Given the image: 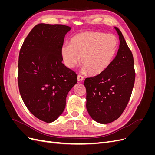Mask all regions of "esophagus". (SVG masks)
<instances>
[{"label":"esophagus","mask_w":155,"mask_h":155,"mask_svg":"<svg viewBox=\"0 0 155 155\" xmlns=\"http://www.w3.org/2000/svg\"><path fill=\"white\" fill-rule=\"evenodd\" d=\"M84 79V77L83 76H82L81 75H78V81H83Z\"/></svg>","instance_id":"1"}]
</instances>
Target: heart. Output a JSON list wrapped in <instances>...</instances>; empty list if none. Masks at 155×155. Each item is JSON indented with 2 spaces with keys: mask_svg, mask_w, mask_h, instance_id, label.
<instances>
[{
  "mask_svg": "<svg viewBox=\"0 0 155 155\" xmlns=\"http://www.w3.org/2000/svg\"><path fill=\"white\" fill-rule=\"evenodd\" d=\"M118 46V39L114 35L84 31L73 36L70 45L62 46L61 55L64 64L70 69L80 63L82 58L83 70L96 76L110 66Z\"/></svg>",
  "mask_w": 155,
  "mask_h": 155,
  "instance_id": "b5f03b06",
  "label": "heart"
}]
</instances>
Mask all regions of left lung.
Listing matches in <instances>:
<instances>
[{
	"mask_svg": "<svg viewBox=\"0 0 155 155\" xmlns=\"http://www.w3.org/2000/svg\"><path fill=\"white\" fill-rule=\"evenodd\" d=\"M120 48L104 72L84 82L87 91V109L91 118L100 124L118 119L128 104L135 80L133 54L118 28Z\"/></svg>",
	"mask_w": 155,
	"mask_h": 155,
	"instance_id": "1",
	"label": "left lung"
}]
</instances>
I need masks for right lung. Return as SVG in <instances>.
Wrapping results in <instances>:
<instances>
[{"mask_svg":"<svg viewBox=\"0 0 155 155\" xmlns=\"http://www.w3.org/2000/svg\"><path fill=\"white\" fill-rule=\"evenodd\" d=\"M71 28L37 25L20 50L18 85L31 113L46 123L55 121L66 106L67 94L78 83L76 72L62 63L64 38Z\"/></svg>","mask_w":155,"mask_h":155,"instance_id":"right-lung-1","label":"right lung"}]
</instances>
